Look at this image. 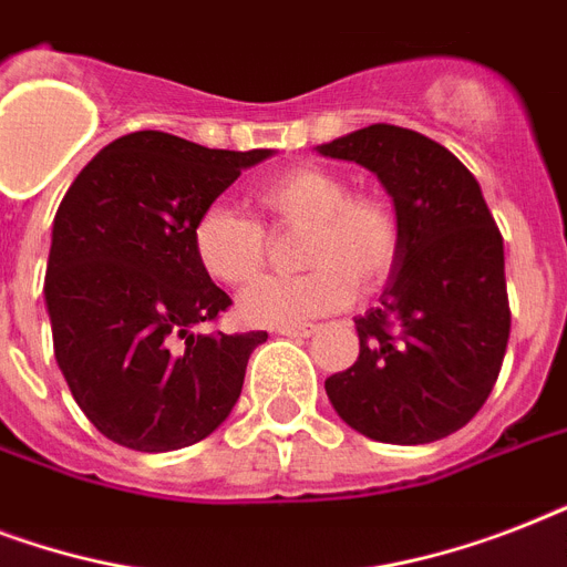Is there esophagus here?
I'll return each mask as SVG.
<instances>
[{
  "label": "esophagus",
  "mask_w": 567,
  "mask_h": 567,
  "mask_svg": "<svg viewBox=\"0 0 567 567\" xmlns=\"http://www.w3.org/2000/svg\"><path fill=\"white\" fill-rule=\"evenodd\" d=\"M276 332L288 338H309L315 336V327H311V323H302V327H279Z\"/></svg>",
  "instance_id": "esophagus-1"
}]
</instances>
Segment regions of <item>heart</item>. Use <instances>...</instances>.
Listing matches in <instances>:
<instances>
[{
    "label": "heart",
    "instance_id": "obj_1",
    "mask_svg": "<svg viewBox=\"0 0 567 567\" xmlns=\"http://www.w3.org/2000/svg\"><path fill=\"white\" fill-rule=\"evenodd\" d=\"M258 205L279 226H302L300 276H265L244 288L238 315L249 327H297L341 309L350 293L373 291L394 270L403 229L379 194H350L327 167H293L258 188ZM194 252L212 279L244 285L261 270L265 229L229 205H208L194 223Z\"/></svg>",
    "mask_w": 567,
    "mask_h": 567
}]
</instances>
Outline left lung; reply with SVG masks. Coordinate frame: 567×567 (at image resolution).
Masks as SVG:
<instances>
[{"label": "left lung", "instance_id": "obj_1", "mask_svg": "<svg viewBox=\"0 0 567 567\" xmlns=\"http://www.w3.org/2000/svg\"><path fill=\"white\" fill-rule=\"evenodd\" d=\"M318 153L371 171L403 229L379 306L355 318L359 359L327 379L329 403L373 441L444 439L483 409L506 355L501 229L474 173L421 132L373 123Z\"/></svg>", "mask_w": 567, "mask_h": 567}]
</instances>
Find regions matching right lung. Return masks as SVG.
<instances>
[{"label":"right lung","mask_w":567,"mask_h":567,"mask_svg":"<svg viewBox=\"0 0 567 567\" xmlns=\"http://www.w3.org/2000/svg\"><path fill=\"white\" fill-rule=\"evenodd\" d=\"M270 155L132 132L93 155L58 205L43 285L55 362L114 444L190 447L238 403L267 332H199L231 300L196 258L194 223Z\"/></svg>","instance_id":"1"}]
</instances>
